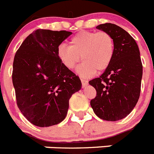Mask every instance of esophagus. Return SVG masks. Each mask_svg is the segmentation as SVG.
Segmentation results:
<instances>
[{"label": "esophagus", "mask_w": 154, "mask_h": 154, "mask_svg": "<svg viewBox=\"0 0 154 154\" xmlns=\"http://www.w3.org/2000/svg\"><path fill=\"white\" fill-rule=\"evenodd\" d=\"M81 83H82V86H83L84 88L86 87L88 85V81H87V80L85 79H81Z\"/></svg>", "instance_id": "esophagus-1"}]
</instances>
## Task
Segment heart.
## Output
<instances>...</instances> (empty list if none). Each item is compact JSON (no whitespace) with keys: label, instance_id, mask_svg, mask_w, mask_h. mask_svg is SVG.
<instances>
[{"label":"heart","instance_id":"obj_1","mask_svg":"<svg viewBox=\"0 0 154 154\" xmlns=\"http://www.w3.org/2000/svg\"><path fill=\"white\" fill-rule=\"evenodd\" d=\"M58 56L66 68L73 69L81 60L84 63L77 69L83 77L105 70L110 64L114 53V41L106 32L81 31L73 36L69 46L61 45Z\"/></svg>","mask_w":154,"mask_h":154}]
</instances>
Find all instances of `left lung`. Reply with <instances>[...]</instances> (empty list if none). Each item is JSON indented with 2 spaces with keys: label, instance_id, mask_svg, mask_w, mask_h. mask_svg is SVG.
Returning a JSON list of instances; mask_svg holds the SVG:
<instances>
[{
  "label": "left lung",
  "instance_id": "left-lung-1",
  "mask_svg": "<svg viewBox=\"0 0 154 154\" xmlns=\"http://www.w3.org/2000/svg\"><path fill=\"white\" fill-rule=\"evenodd\" d=\"M114 41L113 57L99 77L89 81L96 90L91 106L99 118L116 121L131 113L139 99L143 65L136 42L127 31L112 23L97 26Z\"/></svg>",
  "mask_w": 154,
  "mask_h": 154
}]
</instances>
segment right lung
I'll return each mask as SVG.
<instances>
[{"mask_svg": "<svg viewBox=\"0 0 154 154\" xmlns=\"http://www.w3.org/2000/svg\"><path fill=\"white\" fill-rule=\"evenodd\" d=\"M72 32L37 29L24 40L13 62L12 83L19 109L38 127L58 125L66 117L69 100L81 81L63 65L58 48Z\"/></svg>", "mask_w": 154, "mask_h": 154, "instance_id": "1", "label": "right lung"}]
</instances>
